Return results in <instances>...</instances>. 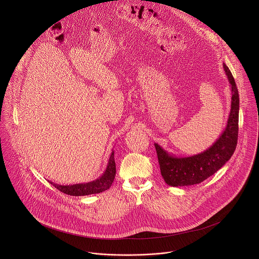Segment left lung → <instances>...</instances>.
<instances>
[{
  "label": "left lung",
  "mask_w": 259,
  "mask_h": 259,
  "mask_svg": "<svg viewBox=\"0 0 259 259\" xmlns=\"http://www.w3.org/2000/svg\"><path fill=\"white\" fill-rule=\"evenodd\" d=\"M223 69L230 83L231 109L226 126L215 143L206 150L186 157H178L154 144L161 176L170 186H186L202 183L222 168L236 148L239 96L233 75L225 64H223Z\"/></svg>",
  "instance_id": "1"
}]
</instances>
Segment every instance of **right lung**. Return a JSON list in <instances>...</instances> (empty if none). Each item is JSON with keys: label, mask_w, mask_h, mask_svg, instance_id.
I'll use <instances>...</instances> for the list:
<instances>
[{"label": "right lung", "mask_w": 259, "mask_h": 259, "mask_svg": "<svg viewBox=\"0 0 259 259\" xmlns=\"http://www.w3.org/2000/svg\"><path fill=\"white\" fill-rule=\"evenodd\" d=\"M114 151L112 150L107 165V168L103 176L99 179L87 183V184H76V185H60L50 182L51 185H54L60 191L74 196H81V195H89L103 192L111 187L114 177H115V162H114Z\"/></svg>", "instance_id": "obj_1"}]
</instances>
